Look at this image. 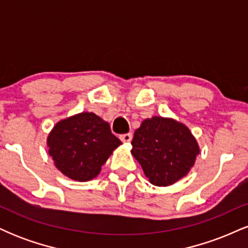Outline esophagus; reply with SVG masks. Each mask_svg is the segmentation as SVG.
<instances>
[{
  "label": "esophagus",
  "instance_id": "1",
  "mask_svg": "<svg viewBox=\"0 0 248 248\" xmlns=\"http://www.w3.org/2000/svg\"><path fill=\"white\" fill-rule=\"evenodd\" d=\"M133 139V134L132 133H126V134H122L120 135V140L122 142H130Z\"/></svg>",
  "mask_w": 248,
  "mask_h": 248
}]
</instances>
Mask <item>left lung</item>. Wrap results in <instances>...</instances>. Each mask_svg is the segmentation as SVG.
<instances>
[{"label": "left lung", "instance_id": "8db88e82", "mask_svg": "<svg viewBox=\"0 0 248 248\" xmlns=\"http://www.w3.org/2000/svg\"><path fill=\"white\" fill-rule=\"evenodd\" d=\"M132 154L153 184L167 186L189 172L199 153L190 130L170 119L154 116L135 130Z\"/></svg>", "mask_w": 248, "mask_h": 248}]
</instances>
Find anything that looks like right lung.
<instances>
[{"instance_id": "add662e5", "label": "right lung", "mask_w": 248, "mask_h": 248, "mask_svg": "<svg viewBox=\"0 0 248 248\" xmlns=\"http://www.w3.org/2000/svg\"><path fill=\"white\" fill-rule=\"evenodd\" d=\"M121 141L94 113H80L56 124L47 138L49 154L67 177L90 181Z\"/></svg>"}]
</instances>
